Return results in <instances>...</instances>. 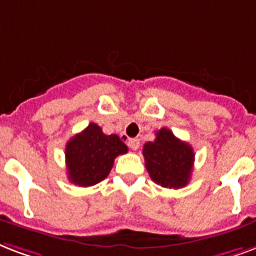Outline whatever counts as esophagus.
I'll list each match as a JSON object with an SVG mask.
<instances>
[{
  "label": "esophagus",
  "mask_w": 256,
  "mask_h": 256,
  "mask_svg": "<svg viewBox=\"0 0 256 256\" xmlns=\"http://www.w3.org/2000/svg\"><path fill=\"white\" fill-rule=\"evenodd\" d=\"M128 145L130 149L136 150L138 148H140V140H138V138H130V140L128 141Z\"/></svg>",
  "instance_id": "1"
}]
</instances>
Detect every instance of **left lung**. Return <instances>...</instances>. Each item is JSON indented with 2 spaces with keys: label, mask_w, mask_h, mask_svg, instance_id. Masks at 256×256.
Listing matches in <instances>:
<instances>
[{
  "label": "left lung",
  "mask_w": 256,
  "mask_h": 256,
  "mask_svg": "<svg viewBox=\"0 0 256 256\" xmlns=\"http://www.w3.org/2000/svg\"><path fill=\"white\" fill-rule=\"evenodd\" d=\"M142 154L154 182L164 188H182L189 182L194 153L192 146L176 138L169 128H160L153 142H146Z\"/></svg>",
  "instance_id": "obj_1"
}]
</instances>
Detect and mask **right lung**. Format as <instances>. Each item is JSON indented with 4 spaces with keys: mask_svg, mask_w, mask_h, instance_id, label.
Instances as JSON below:
<instances>
[{
    "mask_svg": "<svg viewBox=\"0 0 256 256\" xmlns=\"http://www.w3.org/2000/svg\"><path fill=\"white\" fill-rule=\"evenodd\" d=\"M124 153H128V146L120 136H107L96 124H90L67 142L68 180L79 186L98 184L108 176L114 160Z\"/></svg>",
    "mask_w": 256,
    "mask_h": 256,
    "instance_id": "add662e5",
    "label": "right lung"
}]
</instances>
